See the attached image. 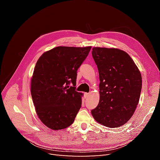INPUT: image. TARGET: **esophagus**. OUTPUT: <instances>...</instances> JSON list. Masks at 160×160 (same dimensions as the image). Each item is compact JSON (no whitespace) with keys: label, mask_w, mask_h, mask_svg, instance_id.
Segmentation results:
<instances>
[{"label":"esophagus","mask_w":160,"mask_h":160,"mask_svg":"<svg viewBox=\"0 0 160 160\" xmlns=\"http://www.w3.org/2000/svg\"><path fill=\"white\" fill-rule=\"evenodd\" d=\"M84 96H85V98H88V97L89 96V93H85Z\"/></svg>","instance_id":"obj_1"}]
</instances>
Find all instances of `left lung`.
<instances>
[{
  "instance_id": "1",
  "label": "left lung",
  "mask_w": 160,
  "mask_h": 160,
  "mask_svg": "<svg viewBox=\"0 0 160 160\" xmlns=\"http://www.w3.org/2000/svg\"><path fill=\"white\" fill-rule=\"evenodd\" d=\"M92 56L99 75V104L91 114L106 127L118 128L132 117L142 88L140 71L126 52L93 47Z\"/></svg>"
}]
</instances>
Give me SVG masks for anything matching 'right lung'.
Returning a JSON list of instances; mask_svg holds the SVG:
<instances>
[{
    "label": "right lung",
    "mask_w": 160,
    "mask_h": 160,
    "mask_svg": "<svg viewBox=\"0 0 160 160\" xmlns=\"http://www.w3.org/2000/svg\"><path fill=\"white\" fill-rule=\"evenodd\" d=\"M91 47H57L38 59L31 93L38 118L47 128L59 130L73 123L83 93L75 91L77 71ZM71 83L72 86H69Z\"/></svg>",
    "instance_id": "obj_1"
}]
</instances>
